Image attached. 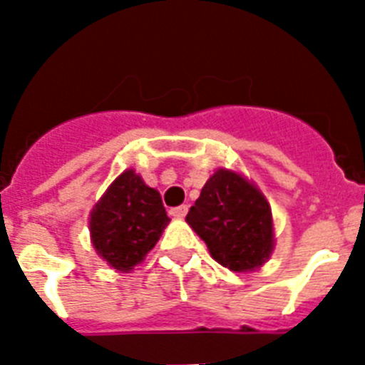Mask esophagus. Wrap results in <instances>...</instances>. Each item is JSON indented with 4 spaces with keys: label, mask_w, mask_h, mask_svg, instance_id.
<instances>
[{
    "label": "esophagus",
    "mask_w": 365,
    "mask_h": 365,
    "mask_svg": "<svg viewBox=\"0 0 365 365\" xmlns=\"http://www.w3.org/2000/svg\"><path fill=\"white\" fill-rule=\"evenodd\" d=\"M186 214H188V206L186 205L175 206V208H172V210H170V215H172V217H177V219H182Z\"/></svg>",
    "instance_id": "obj_1"
}]
</instances>
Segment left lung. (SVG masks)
Returning a JSON list of instances; mask_svg holds the SVG:
<instances>
[{
	"instance_id": "left-lung-1",
	"label": "left lung",
	"mask_w": 365,
	"mask_h": 365,
	"mask_svg": "<svg viewBox=\"0 0 365 365\" xmlns=\"http://www.w3.org/2000/svg\"><path fill=\"white\" fill-rule=\"evenodd\" d=\"M219 265L234 272L261 267L274 250L272 210L240 173L219 168L186 215Z\"/></svg>"
}]
</instances>
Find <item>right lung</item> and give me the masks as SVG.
Listing matches in <instances>:
<instances>
[{"label":"right lung","instance_id":"right-lung-1","mask_svg":"<svg viewBox=\"0 0 365 365\" xmlns=\"http://www.w3.org/2000/svg\"><path fill=\"white\" fill-rule=\"evenodd\" d=\"M170 222L160 193L125 170L93 206L89 232L96 254L128 272L146 257Z\"/></svg>","mask_w":365,"mask_h":365}]
</instances>
